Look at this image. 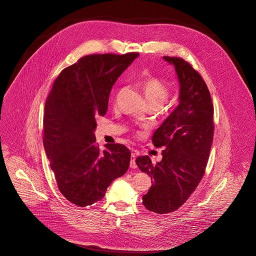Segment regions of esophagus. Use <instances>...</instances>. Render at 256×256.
<instances>
[{
    "label": "esophagus",
    "mask_w": 256,
    "mask_h": 256,
    "mask_svg": "<svg viewBox=\"0 0 256 256\" xmlns=\"http://www.w3.org/2000/svg\"><path fill=\"white\" fill-rule=\"evenodd\" d=\"M136 155L134 153H132V156H130V168H136Z\"/></svg>",
    "instance_id": "34e87169"
}]
</instances>
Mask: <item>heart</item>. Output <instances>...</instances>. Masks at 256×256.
<instances>
[{
	"label": "heart",
	"mask_w": 256,
	"mask_h": 256,
	"mask_svg": "<svg viewBox=\"0 0 256 256\" xmlns=\"http://www.w3.org/2000/svg\"><path fill=\"white\" fill-rule=\"evenodd\" d=\"M142 88L148 103L162 105L168 98V88L164 82L155 77H148L142 82Z\"/></svg>",
	"instance_id": "heart-1"
}]
</instances>
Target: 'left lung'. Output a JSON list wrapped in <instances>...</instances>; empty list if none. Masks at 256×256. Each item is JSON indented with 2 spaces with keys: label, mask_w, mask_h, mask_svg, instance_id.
I'll use <instances>...</instances> for the list:
<instances>
[{
  "label": "left lung",
  "mask_w": 256,
  "mask_h": 256,
  "mask_svg": "<svg viewBox=\"0 0 256 256\" xmlns=\"http://www.w3.org/2000/svg\"><path fill=\"white\" fill-rule=\"evenodd\" d=\"M162 59L174 67L178 105L152 138L156 147H164L162 160L153 164L148 156L136 160L139 170L153 180L142 204L160 214L176 210L197 188L208 164L214 130L210 94L200 75L184 59Z\"/></svg>",
  "instance_id": "1"
}]
</instances>
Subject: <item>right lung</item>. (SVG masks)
<instances>
[{
	"label": "right lung",
	"instance_id": "1",
	"mask_svg": "<svg viewBox=\"0 0 256 256\" xmlns=\"http://www.w3.org/2000/svg\"><path fill=\"white\" fill-rule=\"evenodd\" d=\"M138 54H92L65 68L52 86L44 116V147L59 191L79 206L104 197L113 180L122 176L130 152L122 144L99 148L96 118L108 109L111 90Z\"/></svg>",
	"mask_w": 256,
	"mask_h": 256
}]
</instances>
